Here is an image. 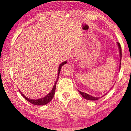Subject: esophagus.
<instances>
[{"label": "esophagus", "mask_w": 131, "mask_h": 131, "mask_svg": "<svg viewBox=\"0 0 131 131\" xmlns=\"http://www.w3.org/2000/svg\"><path fill=\"white\" fill-rule=\"evenodd\" d=\"M72 59H77V55H73V56H72Z\"/></svg>", "instance_id": "obj_1"}]
</instances>
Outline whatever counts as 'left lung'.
Instances as JSON below:
<instances>
[{"mask_svg": "<svg viewBox=\"0 0 131 131\" xmlns=\"http://www.w3.org/2000/svg\"><path fill=\"white\" fill-rule=\"evenodd\" d=\"M117 44L118 45V48H119V55H120V65H121V58H122V51H121V45L119 42H117ZM121 68V66H119V69ZM79 92L80 93V94L82 95L83 97H84L85 99L89 100H99V97H93L92 95H89L87 93H85L84 92H82L80 91L79 90Z\"/></svg>", "mask_w": 131, "mask_h": 131, "instance_id": "left-lung-1", "label": "left lung"}]
</instances>
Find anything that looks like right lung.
<instances>
[{
    "label": "right lung",
    "instance_id": "add662e5",
    "mask_svg": "<svg viewBox=\"0 0 131 131\" xmlns=\"http://www.w3.org/2000/svg\"><path fill=\"white\" fill-rule=\"evenodd\" d=\"M67 63V61H65L63 62H62V63L61 64V65H59V69H58V78H57V80L56 81L55 85L53 86L52 89V90L51 91V92L49 93L48 94H47L46 96L43 97L42 99H38V100H32V99H28L27 97H26V96H24V95L23 94H22L20 92L21 94L23 96L24 98L27 100L29 102L31 103L32 104L34 105H45L47 104L48 103L49 101H50L52 99H53V95H54L55 94V89H56V84H57V83L58 80V78H59V74L60 73V71H61V67L63 65H65ZM20 91V90H19Z\"/></svg>",
    "mask_w": 131,
    "mask_h": 131
}]
</instances>
